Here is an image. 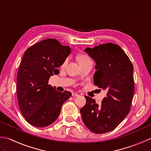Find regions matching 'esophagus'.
<instances>
[{
    "instance_id": "obj_1",
    "label": "esophagus",
    "mask_w": 151,
    "mask_h": 151,
    "mask_svg": "<svg viewBox=\"0 0 151 151\" xmlns=\"http://www.w3.org/2000/svg\"><path fill=\"white\" fill-rule=\"evenodd\" d=\"M72 96L73 97H77V96H78V94L77 93H73L72 94Z\"/></svg>"
}]
</instances>
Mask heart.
<instances>
[{
    "mask_svg": "<svg viewBox=\"0 0 151 151\" xmlns=\"http://www.w3.org/2000/svg\"><path fill=\"white\" fill-rule=\"evenodd\" d=\"M89 60H91L90 58H89L88 56L84 55V54H82V55L79 56V57H78V62L80 64H82L86 62H88V61H89ZM67 61H68V60L67 59H66L65 61H64L63 64L62 65V67H63L66 65L67 63Z\"/></svg>",
    "mask_w": 151,
    "mask_h": 151,
    "instance_id": "heart-1",
    "label": "heart"
}]
</instances>
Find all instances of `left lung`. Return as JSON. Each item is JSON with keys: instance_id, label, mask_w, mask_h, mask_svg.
Returning a JSON list of instances; mask_svg holds the SVG:
<instances>
[{"instance_id": "1", "label": "left lung", "mask_w": 151, "mask_h": 151, "mask_svg": "<svg viewBox=\"0 0 151 151\" xmlns=\"http://www.w3.org/2000/svg\"><path fill=\"white\" fill-rule=\"evenodd\" d=\"M96 62L95 85L107 91L101 104L86 96V104L81 109L82 121L95 134L114 130L129 113L134 92V67L129 58L116 44H101L86 48Z\"/></svg>"}]
</instances>
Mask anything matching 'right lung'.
<instances>
[{
	"mask_svg": "<svg viewBox=\"0 0 151 151\" xmlns=\"http://www.w3.org/2000/svg\"><path fill=\"white\" fill-rule=\"evenodd\" d=\"M70 53L69 46L55 39L41 41L25 51L17 73V95L21 113L32 126L52 124L71 96L70 92L58 91L48 84L51 76L59 74L58 67Z\"/></svg>",
	"mask_w": 151,
	"mask_h": 151,
	"instance_id": "obj_1",
	"label": "right lung"
}]
</instances>
